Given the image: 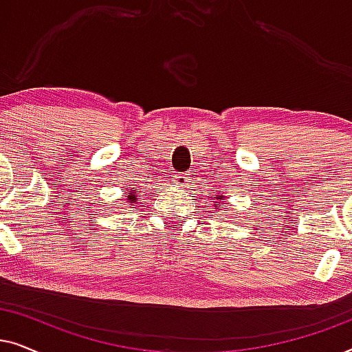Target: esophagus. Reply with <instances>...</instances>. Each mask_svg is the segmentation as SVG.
Listing matches in <instances>:
<instances>
[{
  "label": "esophagus",
  "mask_w": 352,
  "mask_h": 352,
  "mask_svg": "<svg viewBox=\"0 0 352 352\" xmlns=\"http://www.w3.org/2000/svg\"><path fill=\"white\" fill-rule=\"evenodd\" d=\"M173 181H175V184L177 187H182V186H186L187 182H189V176H187V175H176L175 177H173Z\"/></svg>",
  "instance_id": "34e87169"
}]
</instances>
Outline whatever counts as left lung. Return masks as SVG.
<instances>
[{
  "label": "left lung",
  "mask_w": 352,
  "mask_h": 352,
  "mask_svg": "<svg viewBox=\"0 0 352 352\" xmlns=\"http://www.w3.org/2000/svg\"><path fill=\"white\" fill-rule=\"evenodd\" d=\"M224 200H226L224 192H219V194L214 197V201H213L214 206H216L214 210H221V208H224Z\"/></svg>",
  "instance_id": "obj_1"
}]
</instances>
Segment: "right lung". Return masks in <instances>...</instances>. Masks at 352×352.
<instances>
[{
	"mask_svg": "<svg viewBox=\"0 0 352 352\" xmlns=\"http://www.w3.org/2000/svg\"><path fill=\"white\" fill-rule=\"evenodd\" d=\"M138 194H139V190L138 189H133V187H131V189H128V192H126V200H128V205H134V204H136V197H138Z\"/></svg>",
	"mask_w": 352,
	"mask_h": 352,
	"instance_id": "add662e5",
	"label": "right lung"
}]
</instances>
